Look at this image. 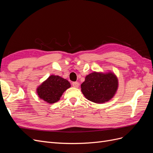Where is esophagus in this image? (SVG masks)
<instances>
[{
	"mask_svg": "<svg viewBox=\"0 0 153 153\" xmlns=\"http://www.w3.org/2000/svg\"><path fill=\"white\" fill-rule=\"evenodd\" d=\"M72 85L74 87H76V88H78V87H79V83L77 82H73L72 83Z\"/></svg>",
	"mask_w": 153,
	"mask_h": 153,
	"instance_id": "esophagus-1",
	"label": "esophagus"
}]
</instances>
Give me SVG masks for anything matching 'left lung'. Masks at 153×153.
Returning a JSON list of instances; mask_svg holds the SVG:
<instances>
[{
    "label": "left lung",
    "instance_id": "1",
    "mask_svg": "<svg viewBox=\"0 0 153 153\" xmlns=\"http://www.w3.org/2000/svg\"><path fill=\"white\" fill-rule=\"evenodd\" d=\"M118 86L117 77L114 73L94 71L85 76L81 85V91L88 100L101 104L113 98Z\"/></svg>",
    "mask_w": 153,
    "mask_h": 153
}]
</instances>
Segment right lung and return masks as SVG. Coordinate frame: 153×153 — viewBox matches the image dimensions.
Masks as SVG:
<instances>
[{
  "label": "right lung",
  "mask_w": 153,
  "mask_h": 153,
  "mask_svg": "<svg viewBox=\"0 0 153 153\" xmlns=\"http://www.w3.org/2000/svg\"><path fill=\"white\" fill-rule=\"evenodd\" d=\"M70 87V83L66 79L57 75H50L38 87L36 92L40 99L52 104L58 101L64 92Z\"/></svg>",
  "instance_id": "obj_1"
}]
</instances>
